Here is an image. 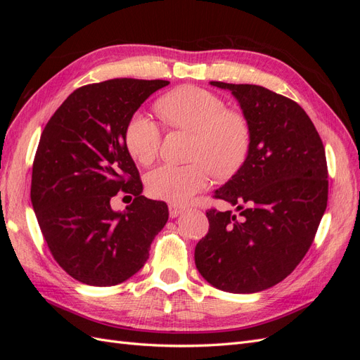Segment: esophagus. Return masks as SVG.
<instances>
[{
  "label": "esophagus",
  "instance_id": "34e87169",
  "mask_svg": "<svg viewBox=\"0 0 360 360\" xmlns=\"http://www.w3.org/2000/svg\"><path fill=\"white\" fill-rule=\"evenodd\" d=\"M168 207H169V216L171 217H177L179 214H181L184 212L183 207H180L177 204H169Z\"/></svg>",
  "mask_w": 360,
  "mask_h": 360
}]
</instances>
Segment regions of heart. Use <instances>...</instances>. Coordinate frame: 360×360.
Listing matches in <instances>:
<instances>
[{
    "label": "heart",
    "mask_w": 360,
    "mask_h": 360,
    "mask_svg": "<svg viewBox=\"0 0 360 360\" xmlns=\"http://www.w3.org/2000/svg\"><path fill=\"white\" fill-rule=\"evenodd\" d=\"M159 112L172 126L197 135L191 165L165 163L147 176L151 197L174 204L189 201L216 176L226 177L242 165L250 141L245 115L226 110L219 96L200 86L186 85L163 96ZM127 148L138 162L150 163L160 148V129L153 120L136 114L126 130Z\"/></svg>",
    "instance_id": "b5f03b06"
}]
</instances>
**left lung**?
Segmentation results:
<instances>
[{"label":"left lung","instance_id":"8db88e82","mask_svg":"<svg viewBox=\"0 0 360 360\" xmlns=\"http://www.w3.org/2000/svg\"><path fill=\"white\" fill-rule=\"evenodd\" d=\"M210 84L236 97L250 141L242 167L214 191L240 213L207 212L210 228L195 248V264L216 288L258 292L285 279L312 245L328 205L324 147L288 97L259 85Z\"/></svg>","mask_w":360,"mask_h":360}]
</instances>
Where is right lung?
<instances>
[{
  "instance_id": "right-lung-1",
  "label": "right lung",
  "mask_w": 360,
  "mask_h": 360,
  "mask_svg": "<svg viewBox=\"0 0 360 360\" xmlns=\"http://www.w3.org/2000/svg\"><path fill=\"white\" fill-rule=\"evenodd\" d=\"M169 82L120 78L75 90L51 117L32 163L31 204L52 257L76 281L122 284L146 264L168 205L143 195L126 146L134 114ZM134 194L124 212L110 198Z\"/></svg>"
}]
</instances>
